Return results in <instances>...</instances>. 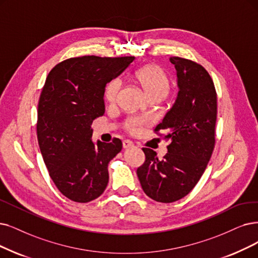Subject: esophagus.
Returning a JSON list of instances; mask_svg holds the SVG:
<instances>
[{"mask_svg": "<svg viewBox=\"0 0 258 258\" xmlns=\"http://www.w3.org/2000/svg\"><path fill=\"white\" fill-rule=\"evenodd\" d=\"M135 146V144H133L131 141H129V140H125L122 142V147L125 148V149H128V148H131V147H133Z\"/></svg>", "mask_w": 258, "mask_h": 258, "instance_id": "obj_1", "label": "esophagus"}]
</instances>
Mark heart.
<instances>
[{"label":"heart","instance_id":"heart-1","mask_svg":"<svg viewBox=\"0 0 258 258\" xmlns=\"http://www.w3.org/2000/svg\"><path fill=\"white\" fill-rule=\"evenodd\" d=\"M136 79L145 91L146 95L150 97L162 98L166 96L169 91V80L163 70L157 66H147L140 69L136 73ZM121 81L118 78L112 79L106 87L105 98L109 102L115 101ZM146 123V119L142 117H133L127 120L126 128L132 133H136Z\"/></svg>","mask_w":258,"mask_h":258}]
</instances>
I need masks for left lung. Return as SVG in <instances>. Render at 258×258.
Listing matches in <instances>:
<instances>
[{
  "instance_id": "left-lung-1",
  "label": "left lung",
  "mask_w": 258,
  "mask_h": 258,
  "mask_svg": "<svg viewBox=\"0 0 258 258\" xmlns=\"http://www.w3.org/2000/svg\"><path fill=\"white\" fill-rule=\"evenodd\" d=\"M178 78V96L154 131L166 132L167 154L143 148L146 160L137 173L149 198L170 203L185 197L198 183L212 157L217 119V94L202 66L191 60L170 57Z\"/></svg>"
}]
</instances>
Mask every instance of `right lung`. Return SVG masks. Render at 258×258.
I'll use <instances>...</instances> for the list:
<instances>
[{
    "mask_svg": "<svg viewBox=\"0 0 258 258\" xmlns=\"http://www.w3.org/2000/svg\"><path fill=\"white\" fill-rule=\"evenodd\" d=\"M133 60L135 57L70 58L46 77L38 105V143L49 177L72 201L90 202L107 187L108 164L122 144L119 139L94 144L91 125L105 113L106 85Z\"/></svg>",
    "mask_w": 258,
    "mask_h": 258,
    "instance_id": "obj_1",
    "label": "right lung"
}]
</instances>
